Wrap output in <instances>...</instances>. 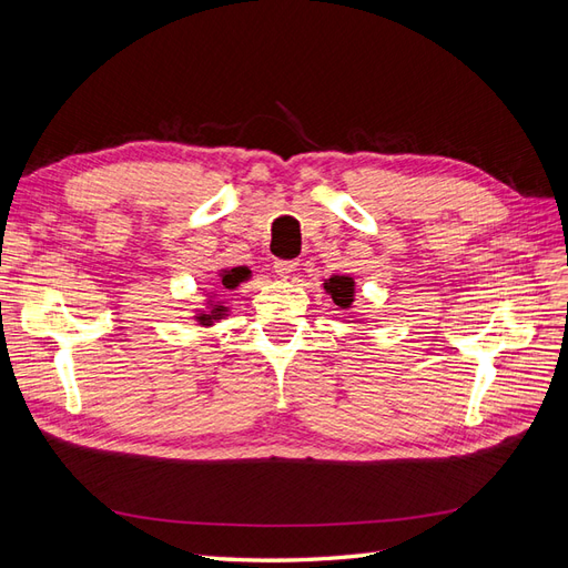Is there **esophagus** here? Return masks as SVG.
Returning <instances> with one entry per match:
<instances>
[{
    "mask_svg": "<svg viewBox=\"0 0 568 568\" xmlns=\"http://www.w3.org/2000/svg\"><path fill=\"white\" fill-rule=\"evenodd\" d=\"M296 267H298L296 261H277V263H274V272H277L282 280H288L291 274L296 272Z\"/></svg>",
    "mask_w": 568,
    "mask_h": 568,
    "instance_id": "obj_1",
    "label": "esophagus"
}]
</instances>
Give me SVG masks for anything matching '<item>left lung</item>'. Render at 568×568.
<instances>
[{"label": "left lung", "instance_id": "obj_1", "mask_svg": "<svg viewBox=\"0 0 568 568\" xmlns=\"http://www.w3.org/2000/svg\"><path fill=\"white\" fill-rule=\"evenodd\" d=\"M324 291L338 307L346 311L355 301V280L348 277V274H332L329 280H324Z\"/></svg>", "mask_w": 568, "mask_h": 568}]
</instances>
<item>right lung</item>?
<instances>
[{"instance_id": "1", "label": "right lung", "mask_w": 568, "mask_h": 568, "mask_svg": "<svg viewBox=\"0 0 568 568\" xmlns=\"http://www.w3.org/2000/svg\"><path fill=\"white\" fill-rule=\"evenodd\" d=\"M217 274H220V286L230 288V291L251 277L248 270H244V267H225V270H220ZM217 296H220L217 291H211V296H205V305L199 307V311L192 317L196 324L213 326L215 322L225 320L230 315V307L225 305V301H217Z\"/></svg>"}]
</instances>
